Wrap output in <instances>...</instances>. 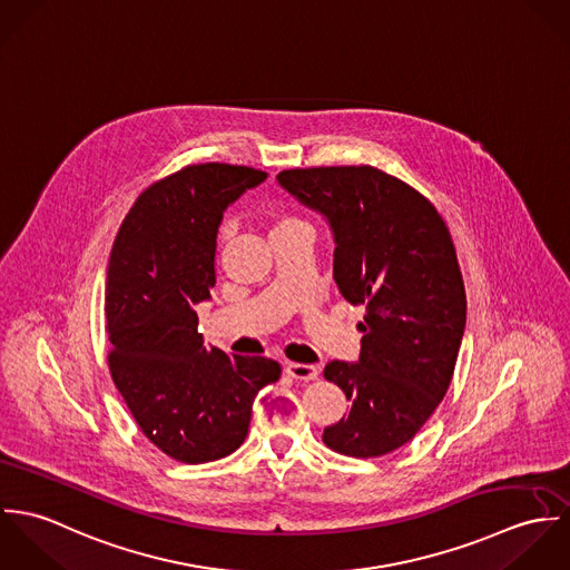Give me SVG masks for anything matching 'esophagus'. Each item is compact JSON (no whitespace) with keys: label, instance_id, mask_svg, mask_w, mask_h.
<instances>
[{"label":"esophagus","instance_id":"34e87169","mask_svg":"<svg viewBox=\"0 0 570 570\" xmlns=\"http://www.w3.org/2000/svg\"><path fill=\"white\" fill-rule=\"evenodd\" d=\"M285 373L298 382H312V380H318L321 375V368L314 366V364H296V362H289L285 366Z\"/></svg>","mask_w":570,"mask_h":570}]
</instances>
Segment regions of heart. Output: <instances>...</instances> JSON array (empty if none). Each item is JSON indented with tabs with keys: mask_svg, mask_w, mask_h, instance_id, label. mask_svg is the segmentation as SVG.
Returning a JSON list of instances; mask_svg holds the SVG:
<instances>
[{
	"mask_svg": "<svg viewBox=\"0 0 570 570\" xmlns=\"http://www.w3.org/2000/svg\"><path fill=\"white\" fill-rule=\"evenodd\" d=\"M296 224H298V222H294V219H285V222H281V224L276 226V230H278V228H287V226H296Z\"/></svg>",
	"mask_w": 570,
	"mask_h": 570,
	"instance_id": "1",
	"label": "heart"
}]
</instances>
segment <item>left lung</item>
I'll list each match as a JSON object with an SVG mask.
<instances>
[{"label":"left lung","mask_w":570,"mask_h":570,"mask_svg":"<svg viewBox=\"0 0 570 570\" xmlns=\"http://www.w3.org/2000/svg\"><path fill=\"white\" fill-rule=\"evenodd\" d=\"M333 237V281L366 307L357 362L333 360L325 377L348 412L323 441L371 459L407 443L443 400L465 333V287L452 237L434 206L373 166L278 173Z\"/></svg>","instance_id":"left-lung-1"}]
</instances>
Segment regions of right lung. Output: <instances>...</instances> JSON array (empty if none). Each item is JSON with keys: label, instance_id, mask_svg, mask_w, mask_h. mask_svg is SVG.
I'll return each instance as SVG.
<instances>
[{"label": "right lung", "instance_id": "add662e5", "mask_svg": "<svg viewBox=\"0 0 570 570\" xmlns=\"http://www.w3.org/2000/svg\"><path fill=\"white\" fill-rule=\"evenodd\" d=\"M265 179L249 166H186L138 197L111 247L109 371L145 436L181 463L233 454L247 436L254 397L281 377L269 357L206 346L195 312L217 283L226 208Z\"/></svg>", "mask_w": 570, "mask_h": 570}]
</instances>
